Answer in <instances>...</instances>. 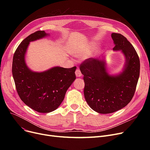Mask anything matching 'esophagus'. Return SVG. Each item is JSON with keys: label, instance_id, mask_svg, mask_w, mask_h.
<instances>
[{"label": "esophagus", "instance_id": "obj_1", "mask_svg": "<svg viewBox=\"0 0 150 150\" xmlns=\"http://www.w3.org/2000/svg\"><path fill=\"white\" fill-rule=\"evenodd\" d=\"M75 75H76V76L77 77H80V76H81L82 74H81V71H80V70L79 69H77L75 70Z\"/></svg>", "mask_w": 150, "mask_h": 150}]
</instances>
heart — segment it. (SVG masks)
Segmentation results:
<instances>
[{"label": "heart", "instance_id": "1", "mask_svg": "<svg viewBox=\"0 0 150 150\" xmlns=\"http://www.w3.org/2000/svg\"><path fill=\"white\" fill-rule=\"evenodd\" d=\"M91 50L88 49H83L81 50H80V52H78V56L80 57H87L88 55L91 53Z\"/></svg>", "mask_w": 150, "mask_h": 150}]
</instances>
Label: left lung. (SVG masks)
I'll return each instance as SVG.
<instances>
[{"mask_svg": "<svg viewBox=\"0 0 150 150\" xmlns=\"http://www.w3.org/2000/svg\"><path fill=\"white\" fill-rule=\"evenodd\" d=\"M114 51L122 50L125 57L123 72L111 75L104 59L91 58L80 69L84 75V95L89 106L100 114L112 113L127 106L136 91L140 74V60L132 45L124 36L113 33Z\"/></svg>", "mask_w": 150, "mask_h": 150, "instance_id": "8db88e82", "label": "left lung"}]
</instances>
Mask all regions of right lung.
<instances>
[{
	"label": "right lung",
	"mask_w": 150,
	"mask_h": 150,
	"mask_svg": "<svg viewBox=\"0 0 150 150\" xmlns=\"http://www.w3.org/2000/svg\"><path fill=\"white\" fill-rule=\"evenodd\" d=\"M48 35L44 31H37L23 39L14 52L12 64L13 79L20 98L30 108L41 113L57 109L64 100L67 90L76 79L75 66L54 67L37 72L26 64L25 56L30 42Z\"/></svg>",
	"instance_id": "right-lung-1"
}]
</instances>
